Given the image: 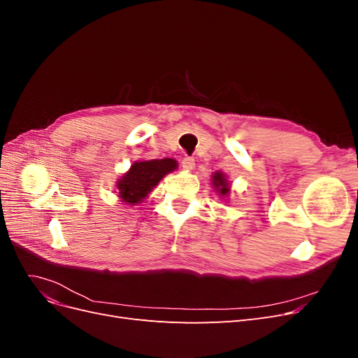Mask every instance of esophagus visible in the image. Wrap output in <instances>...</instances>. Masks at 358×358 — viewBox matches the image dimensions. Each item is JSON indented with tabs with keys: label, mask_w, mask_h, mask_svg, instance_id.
Here are the masks:
<instances>
[{
	"label": "esophagus",
	"mask_w": 358,
	"mask_h": 358,
	"mask_svg": "<svg viewBox=\"0 0 358 358\" xmlns=\"http://www.w3.org/2000/svg\"><path fill=\"white\" fill-rule=\"evenodd\" d=\"M182 167H183V170L189 171L196 167V161H194V158H191V157H185L182 159Z\"/></svg>",
	"instance_id": "esophagus-1"
}]
</instances>
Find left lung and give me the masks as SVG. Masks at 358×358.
Wrapping results in <instances>:
<instances>
[{
    "mask_svg": "<svg viewBox=\"0 0 358 358\" xmlns=\"http://www.w3.org/2000/svg\"><path fill=\"white\" fill-rule=\"evenodd\" d=\"M212 185H213V188L218 191V194H220V197H227L229 196V192H230V182L227 180V178H225V175L222 171H216V173H213V176H212Z\"/></svg>",
    "mask_w": 358,
    "mask_h": 358,
    "instance_id": "left-lung-1",
    "label": "left lung"
}]
</instances>
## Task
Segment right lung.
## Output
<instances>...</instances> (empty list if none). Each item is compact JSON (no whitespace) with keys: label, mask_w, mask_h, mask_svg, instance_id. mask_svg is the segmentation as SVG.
<instances>
[{"label":"right lung","mask_w":358,"mask_h":358,"mask_svg":"<svg viewBox=\"0 0 358 358\" xmlns=\"http://www.w3.org/2000/svg\"><path fill=\"white\" fill-rule=\"evenodd\" d=\"M178 162L173 158L136 161L121 179L117 180V196L122 203L134 206L143 203L148 194L167 173L176 170Z\"/></svg>","instance_id":"add662e5"}]
</instances>
